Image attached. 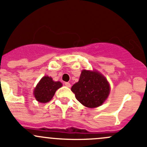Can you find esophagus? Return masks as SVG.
Returning a JSON list of instances; mask_svg holds the SVG:
<instances>
[{
  "instance_id": "1",
  "label": "esophagus",
  "mask_w": 147,
  "mask_h": 147,
  "mask_svg": "<svg viewBox=\"0 0 147 147\" xmlns=\"http://www.w3.org/2000/svg\"><path fill=\"white\" fill-rule=\"evenodd\" d=\"M64 84H65V86H66V87H68V88H70L71 87V84H70V83L66 82Z\"/></svg>"
}]
</instances>
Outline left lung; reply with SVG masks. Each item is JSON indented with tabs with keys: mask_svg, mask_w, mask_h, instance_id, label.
<instances>
[{
	"mask_svg": "<svg viewBox=\"0 0 147 147\" xmlns=\"http://www.w3.org/2000/svg\"><path fill=\"white\" fill-rule=\"evenodd\" d=\"M76 98L82 105L94 108L102 105L110 93L107 79L97 71L83 70L78 82L71 87Z\"/></svg>",
	"mask_w": 147,
	"mask_h": 147,
	"instance_id": "8db88e82",
	"label": "left lung"
}]
</instances>
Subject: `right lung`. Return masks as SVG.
Wrapping results in <instances>:
<instances>
[{"label": "right lung", "instance_id": "right-lung-1", "mask_svg": "<svg viewBox=\"0 0 147 147\" xmlns=\"http://www.w3.org/2000/svg\"><path fill=\"white\" fill-rule=\"evenodd\" d=\"M62 86L59 81H54L51 77L45 76L40 80L34 90V98L37 101L45 103L50 101L57 89Z\"/></svg>", "mask_w": 147, "mask_h": 147}]
</instances>
